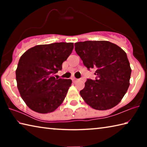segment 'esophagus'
Wrapping results in <instances>:
<instances>
[{
	"mask_svg": "<svg viewBox=\"0 0 147 147\" xmlns=\"http://www.w3.org/2000/svg\"><path fill=\"white\" fill-rule=\"evenodd\" d=\"M72 80H73L74 82H75L78 80V79H76V78H74V77H73V78H72Z\"/></svg>",
	"mask_w": 147,
	"mask_h": 147,
	"instance_id": "1",
	"label": "esophagus"
}]
</instances>
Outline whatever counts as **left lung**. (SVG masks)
I'll list each match as a JSON object with an SVG mask.
<instances>
[{"label": "left lung", "mask_w": 147, "mask_h": 147, "mask_svg": "<svg viewBox=\"0 0 147 147\" xmlns=\"http://www.w3.org/2000/svg\"><path fill=\"white\" fill-rule=\"evenodd\" d=\"M74 46L84 65L95 70V80H87L80 91L84 101L98 110L117 105L130 86L131 70L125 52L107 41L78 42Z\"/></svg>", "instance_id": "1"}]
</instances>
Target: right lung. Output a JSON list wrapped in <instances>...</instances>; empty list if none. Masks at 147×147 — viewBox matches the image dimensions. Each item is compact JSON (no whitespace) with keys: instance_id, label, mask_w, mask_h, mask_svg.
Masks as SVG:
<instances>
[{"instance_id":"right-lung-1","label":"right lung","mask_w":147,"mask_h":147,"mask_svg":"<svg viewBox=\"0 0 147 147\" xmlns=\"http://www.w3.org/2000/svg\"><path fill=\"white\" fill-rule=\"evenodd\" d=\"M74 48L73 43L36 45L26 51L17 65L16 80L22 98L30 108L40 113L53 112L63 102L71 79L56 78L62 63Z\"/></svg>"}]
</instances>
